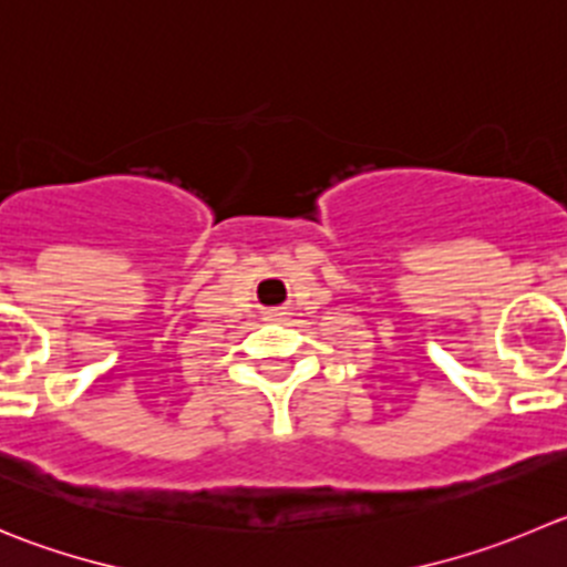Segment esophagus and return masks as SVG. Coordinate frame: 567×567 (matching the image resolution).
<instances>
[{
  "mask_svg": "<svg viewBox=\"0 0 567 567\" xmlns=\"http://www.w3.org/2000/svg\"><path fill=\"white\" fill-rule=\"evenodd\" d=\"M284 315H287V311H280V309H269L267 315H264V317H267V320H272V322H278V320H284Z\"/></svg>",
  "mask_w": 567,
  "mask_h": 567,
  "instance_id": "34e87169",
  "label": "esophagus"
}]
</instances>
